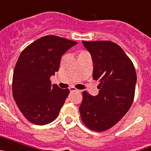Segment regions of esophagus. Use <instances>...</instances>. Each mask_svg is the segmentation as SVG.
I'll return each instance as SVG.
<instances>
[{
	"instance_id": "34e87169",
	"label": "esophagus",
	"mask_w": 151,
	"mask_h": 151,
	"mask_svg": "<svg viewBox=\"0 0 151 151\" xmlns=\"http://www.w3.org/2000/svg\"><path fill=\"white\" fill-rule=\"evenodd\" d=\"M69 90H70V91H77V92H78V93H81V91L80 90H78V89H76L75 88H73V87H72V88H69Z\"/></svg>"
}]
</instances>
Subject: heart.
Masks as SVG:
<instances>
[{
  "label": "heart",
  "instance_id": "obj_1",
  "mask_svg": "<svg viewBox=\"0 0 151 151\" xmlns=\"http://www.w3.org/2000/svg\"><path fill=\"white\" fill-rule=\"evenodd\" d=\"M81 53H82V52H81Z\"/></svg>",
  "mask_w": 151,
  "mask_h": 151
}]
</instances>
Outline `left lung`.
Returning <instances> with one entry per match:
<instances>
[{
	"label": "left lung",
	"mask_w": 151,
	"mask_h": 151,
	"mask_svg": "<svg viewBox=\"0 0 151 151\" xmlns=\"http://www.w3.org/2000/svg\"><path fill=\"white\" fill-rule=\"evenodd\" d=\"M94 63L93 78L99 82V93L83 91L79 106L81 118L88 129L103 132L125 115L134 97L137 76L132 62L124 50L109 41H82Z\"/></svg>",
	"instance_id": "obj_1"
}]
</instances>
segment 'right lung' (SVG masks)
I'll return each mask as SVG.
<instances>
[{
  "label": "right lung",
  "mask_w": 151,
  "mask_h": 151,
  "mask_svg": "<svg viewBox=\"0 0 151 151\" xmlns=\"http://www.w3.org/2000/svg\"><path fill=\"white\" fill-rule=\"evenodd\" d=\"M77 42L56 35L35 41L20 54L13 75L12 90L21 113L30 122H53L69 94L68 88L52 85L50 78L59 70L61 57Z\"/></svg>",
  "instance_id": "add662e5"
}]
</instances>
